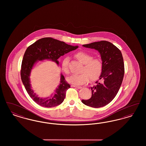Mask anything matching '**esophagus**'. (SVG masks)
Segmentation results:
<instances>
[{"label": "esophagus", "instance_id": "1", "mask_svg": "<svg viewBox=\"0 0 146 146\" xmlns=\"http://www.w3.org/2000/svg\"><path fill=\"white\" fill-rule=\"evenodd\" d=\"M72 86H73V87H74V88H76L77 89H82V86H76V85H72Z\"/></svg>", "mask_w": 146, "mask_h": 146}]
</instances>
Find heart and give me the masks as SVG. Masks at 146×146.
<instances>
[{"label": "heart", "instance_id": "obj_1", "mask_svg": "<svg viewBox=\"0 0 146 146\" xmlns=\"http://www.w3.org/2000/svg\"><path fill=\"white\" fill-rule=\"evenodd\" d=\"M74 56L80 62L84 64L82 73L78 75H72L67 78L70 84L81 85L88 83L90 79L95 81L101 76L103 70V63L98 58H93L92 56L85 52H79ZM68 58L63 59L62 62V69L66 74L70 72L68 68Z\"/></svg>", "mask_w": 146, "mask_h": 146}]
</instances>
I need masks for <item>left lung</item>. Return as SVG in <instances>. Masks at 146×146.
<instances>
[{"label": "left lung", "instance_id": "obj_1", "mask_svg": "<svg viewBox=\"0 0 146 146\" xmlns=\"http://www.w3.org/2000/svg\"><path fill=\"white\" fill-rule=\"evenodd\" d=\"M84 47L95 49L100 54L103 70L97 81L91 87L92 96L83 100L84 104L99 108L110 103L115 97L122 83L124 75V63L120 50L107 41L94 42L85 44Z\"/></svg>", "mask_w": 146, "mask_h": 146}]
</instances>
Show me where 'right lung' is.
I'll return each mask as SVG.
<instances>
[{
	"label": "right lung",
	"instance_id": "right-lung-1",
	"mask_svg": "<svg viewBox=\"0 0 146 146\" xmlns=\"http://www.w3.org/2000/svg\"><path fill=\"white\" fill-rule=\"evenodd\" d=\"M78 48V46L68 45L52 38L40 39L28 46L22 62L21 80L28 95L35 103L44 107H54L62 104L70 85L66 82L61 73L60 84L54 92L50 97L44 98L38 97L32 89L29 77L35 64L38 61L49 60L58 65L57 60L59 57Z\"/></svg>",
	"mask_w": 146,
	"mask_h": 146
}]
</instances>
